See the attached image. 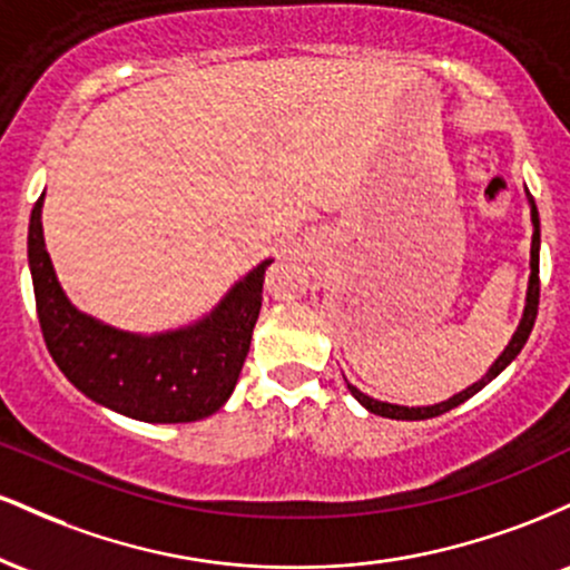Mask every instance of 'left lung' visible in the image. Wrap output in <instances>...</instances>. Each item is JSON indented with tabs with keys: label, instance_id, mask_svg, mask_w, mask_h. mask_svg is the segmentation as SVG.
<instances>
[{
	"label": "left lung",
	"instance_id": "1",
	"mask_svg": "<svg viewBox=\"0 0 570 570\" xmlns=\"http://www.w3.org/2000/svg\"><path fill=\"white\" fill-rule=\"evenodd\" d=\"M525 198H528V206H531V225H533V240H531V276H528V292H525V307H522V318L520 324H517L512 340H509L507 348L501 351V356L495 358L493 364H490V370L482 375V381H476L469 385V389L458 391L455 396H450L448 402H440V404H429V407H402V404H391V402H381V399H372L367 394H362V391L356 389V385H351L348 381V391L353 394L362 407H367L370 412H375V415H383V417H391V421H423V417H436L442 415V412L458 407V404H463L466 399H472L476 391H482L485 385L493 381V377H499L503 370L509 367V364L514 362L517 353L522 351V345L528 343V337H531V330H533V322H535V313H539V248H541V227H539V212H535V200L533 195L525 189Z\"/></svg>",
	"mask_w": 570,
	"mask_h": 570
}]
</instances>
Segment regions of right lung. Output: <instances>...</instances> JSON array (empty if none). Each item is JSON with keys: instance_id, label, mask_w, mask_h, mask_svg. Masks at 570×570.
Masks as SVG:
<instances>
[{"instance_id": "right-lung-1", "label": "right lung", "mask_w": 570, "mask_h": 570, "mask_svg": "<svg viewBox=\"0 0 570 570\" xmlns=\"http://www.w3.org/2000/svg\"><path fill=\"white\" fill-rule=\"evenodd\" d=\"M42 203L45 193L31 208L29 271L39 326L58 370L96 404L134 421L189 423L214 415L238 383L273 259H263L235 281L195 324L139 335L71 305L45 248Z\"/></svg>"}]
</instances>
